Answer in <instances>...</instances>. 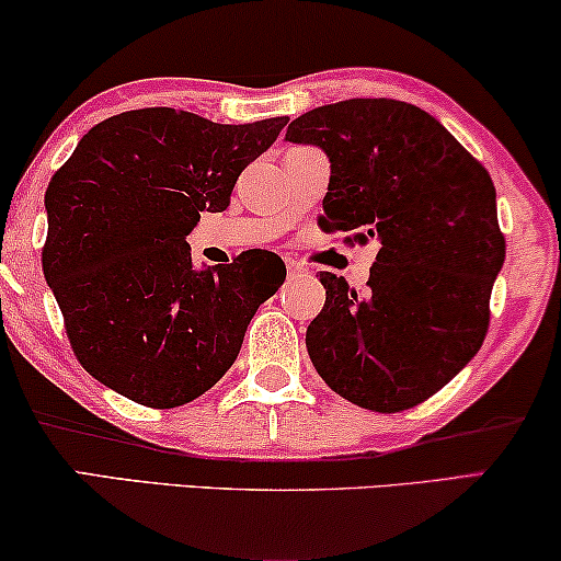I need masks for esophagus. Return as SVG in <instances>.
Returning <instances> with one entry per match:
<instances>
[{
	"instance_id": "1",
	"label": "esophagus",
	"mask_w": 561,
	"mask_h": 561,
	"mask_svg": "<svg viewBox=\"0 0 561 561\" xmlns=\"http://www.w3.org/2000/svg\"><path fill=\"white\" fill-rule=\"evenodd\" d=\"M286 267H288V275H298V273H304V265L298 263V260H294V257H286Z\"/></svg>"
}]
</instances>
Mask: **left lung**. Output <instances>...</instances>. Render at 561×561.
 Segmentation results:
<instances>
[{"instance_id": "left-lung-1", "label": "left lung", "mask_w": 561, "mask_h": 561, "mask_svg": "<svg viewBox=\"0 0 561 561\" xmlns=\"http://www.w3.org/2000/svg\"><path fill=\"white\" fill-rule=\"evenodd\" d=\"M288 142L332 163L327 232L378 237L367 288L319 273L324 309L306 329L317 373L367 411L424 403L478 355L505 260L490 173L432 114L396 99H347L301 114Z\"/></svg>"}]
</instances>
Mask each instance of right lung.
<instances>
[{
  "mask_svg": "<svg viewBox=\"0 0 561 561\" xmlns=\"http://www.w3.org/2000/svg\"><path fill=\"white\" fill-rule=\"evenodd\" d=\"M288 117L217 125L148 106L91 127L45 191L43 273L83 370L148 409L206 393L286 280L273 252L194 271L186 234L225 211Z\"/></svg>",
  "mask_w": 561,
  "mask_h": 561,
  "instance_id": "right-lung-1",
  "label": "right lung"
}]
</instances>
